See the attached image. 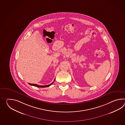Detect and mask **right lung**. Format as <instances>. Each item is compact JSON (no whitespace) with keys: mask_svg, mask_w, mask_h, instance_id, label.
Segmentation results:
<instances>
[{"mask_svg":"<svg viewBox=\"0 0 125 125\" xmlns=\"http://www.w3.org/2000/svg\"><path fill=\"white\" fill-rule=\"evenodd\" d=\"M55 79L54 80V81H55ZM53 83V82L52 83H51L50 84H49V85H45V86H39V85H37V84H31V83H29V84L30 85L36 86V87H48V86H50Z\"/></svg>","mask_w":125,"mask_h":125,"instance_id":"1","label":"right lung"}]
</instances>
